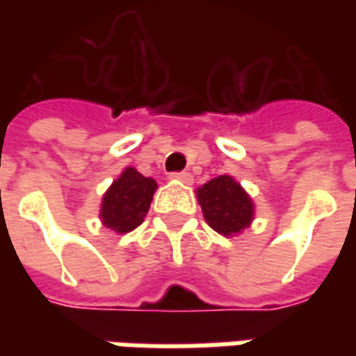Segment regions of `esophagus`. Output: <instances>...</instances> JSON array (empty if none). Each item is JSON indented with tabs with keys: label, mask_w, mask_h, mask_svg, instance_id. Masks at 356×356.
<instances>
[{
	"label": "esophagus",
	"mask_w": 356,
	"mask_h": 356,
	"mask_svg": "<svg viewBox=\"0 0 356 356\" xmlns=\"http://www.w3.org/2000/svg\"><path fill=\"white\" fill-rule=\"evenodd\" d=\"M170 176L174 180H180L184 184H192V174L190 172H172Z\"/></svg>",
	"instance_id": "esophagus-1"
}]
</instances>
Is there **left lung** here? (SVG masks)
I'll return each mask as SVG.
<instances>
[{
    "label": "left lung",
    "mask_w": 356,
    "mask_h": 356,
    "mask_svg": "<svg viewBox=\"0 0 356 356\" xmlns=\"http://www.w3.org/2000/svg\"><path fill=\"white\" fill-rule=\"evenodd\" d=\"M198 202L206 222L218 234L234 236L252 222V200L232 176H218L198 188Z\"/></svg>",
    "instance_id": "left-lung-1"
}]
</instances>
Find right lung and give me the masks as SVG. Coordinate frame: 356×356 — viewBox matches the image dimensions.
Segmentation results:
<instances>
[{"label":"right lung","instance_id":"obj_1","mask_svg":"<svg viewBox=\"0 0 356 356\" xmlns=\"http://www.w3.org/2000/svg\"><path fill=\"white\" fill-rule=\"evenodd\" d=\"M154 190L156 182L152 178H146L134 168H127L104 194L101 208L104 226L118 234H127L140 226Z\"/></svg>","mask_w":356,"mask_h":356}]
</instances>
